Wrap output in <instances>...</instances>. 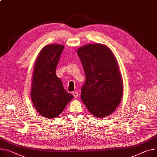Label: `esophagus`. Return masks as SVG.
Listing matches in <instances>:
<instances>
[{"instance_id":"obj_1","label":"esophagus","mask_w":157,"mask_h":157,"mask_svg":"<svg viewBox=\"0 0 157 157\" xmlns=\"http://www.w3.org/2000/svg\"><path fill=\"white\" fill-rule=\"evenodd\" d=\"M73 95H74V98H77L78 96V92H77V91L74 92H73Z\"/></svg>"}]
</instances>
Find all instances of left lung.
<instances>
[{
  "label": "left lung",
  "mask_w": 157,
  "mask_h": 157,
  "mask_svg": "<svg viewBox=\"0 0 157 157\" xmlns=\"http://www.w3.org/2000/svg\"><path fill=\"white\" fill-rule=\"evenodd\" d=\"M77 55L86 74L81 99L89 111L97 117L111 114L121 101L123 82L116 56L103 44L84 45Z\"/></svg>",
  "instance_id": "left-lung-1"
}]
</instances>
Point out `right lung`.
Instances as JSON below:
<instances>
[{"label": "right lung", "mask_w": 157, "mask_h": 157, "mask_svg": "<svg viewBox=\"0 0 157 157\" xmlns=\"http://www.w3.org/2000/svg\"><path fill=\"white\" fill-rule=\"evenodd\" d=\"M64 46L51 44L39 53L33 69L31 98L36 110L48 119L57 117L74 98L56 75V68Z\"/></svg>", "instance_id": "right-lung-1"}]
</instances>
